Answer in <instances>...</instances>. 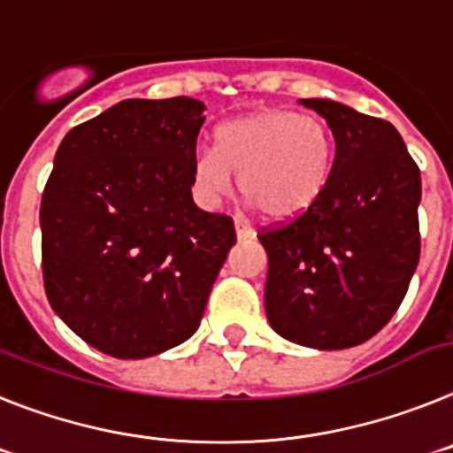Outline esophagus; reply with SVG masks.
<instances>
[{"label": "esophagus", "instance_id": "obj_1", "mask_svg": "<svg viewBox=\"0 0 453 453\" xmlns=\"http://www.w3.org/2000/svg\"><path fill=\"white\" fill-rule=\"evenodd\" d=\"M234 232H237V239H250L255 234V230L250 226H246L243 221H234Z\"/></svg>", "mask_w": 453, "mask_h": 453}]
</instances>
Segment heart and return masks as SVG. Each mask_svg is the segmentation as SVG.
I'll return each mask as SVG.
<instances>
[{"label":"heart","mask_w":453,"mask_h":453,"mask_svg":"<svg viewBox=\"0 0 453 453\" xmlns=\"http://www.w3.org/2000/svg\"><path fill=\"white\" fill-rule=\"evenodd\" d=\"M333 134L319 118L269 109L237 118L198 148L191 164L196 198L219 207L239 175L242 191L275 221L303 214L319 198L333 168Z\"/></svg>","instance_id":"heart-1"}]
</instances>
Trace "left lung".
I'll use <instances>...</instances> for the list:
<instances>
[{"label":"left lung","mask_w":453,"mask_h":453,"mask_svg":"<svg viewBox=\"0 0 453 453\" xmlns=\"http://www.w3.org/2000/svg\"><path fill=\"white\" fill-rule=\"evenodd\" d=\"M301 102L326 118L335 159L308 210L257 232L269 257L266 317L289 342L351 349L406 296L419 262L422 178L388 120L333 100Z\"/></svg>","instance_id":"left-lung-1"}]
</instances>
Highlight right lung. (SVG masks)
Masks as SVG:
<instances>
[{"instance_id":"add662e5","label":"right lung","mask_w":453,"mask_h":453,"mask_svg":"<svg viewBox=\"0 0 453 453\" xmlns=\"http://www.w3.org/2000/svg\"><path fill=\"white\" fill-rule=\"evenodd\" d=\"M204 104L123 100L65 134L41 200L47 301L97 351L139 360L182 344L234 246L191 198Z\"/></svg>"}]
</instances>
